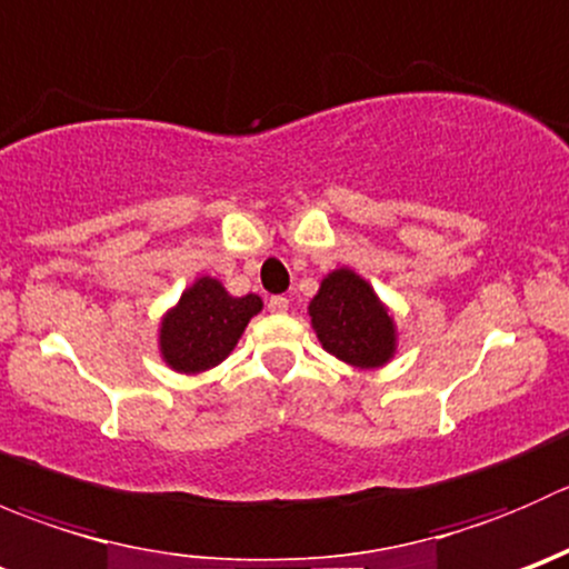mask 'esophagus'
I'll use <instances>...</instances> for the list:
<instances>
[{
  "instance_id": "obj_1",
  "label": "esophagus",
  "mask_w": 569,
  "mask_h": 569,
  "mask_svg": "<svg viewBox=\"0 0 569 569\" xmlns=\"http://www.w3.org/2000/svg\"><path fill=\"white\" fill-rule=\"evenodd\" d=\"M267 306H269V311H272V313H286V311H289V300H286L283 295H274V297H269V302H267Z\"/></svg>"
}]
</instances>
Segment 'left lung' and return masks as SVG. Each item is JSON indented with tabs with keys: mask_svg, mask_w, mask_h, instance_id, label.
Returning <instances> with one entry per match:
<instances>
[{
	"mask_svg": "<svg viewBox=\"0 0 569 569\" xmlns=\"http://www.w3.org/2000/svg\"><path fill=\"white\" fill-rule=\"evenodd\" d=\"M321 347L343 363L375 369L393 355V321L366 280L349 269L327 274L311 306Z\"/></svg>",
	"mask_w": 569,
	"mask_h": 569,
	"instance_id": "left-lung-1",
	"label": "left lung"
}]
</instances>
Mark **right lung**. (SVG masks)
<instances>
[{
	"mask_svg": "<svg viewBox=\"0 0 569 569\" xmlns=\"http://www.w3.org/2000/svg\"><path fill=\"white\" fill-rule=\"evenodd\" d=\"M261 311L256 295L231 297L217 280L200 278L162 321V355L176 371L198 375L231 355L248 321Z\"/></svg>",
	"mask_w": 569,
	"mask_h": 569,
	"instance_id": "obj_1",
	"label": "right lung"
}]
</instances>
